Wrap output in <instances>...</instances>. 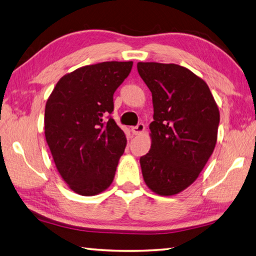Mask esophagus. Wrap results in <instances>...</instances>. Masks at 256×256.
<instances>
[{
	"label": "esophagus",
	"mask_w": 256,
	"mask_h": 256,
	"mask_svg": "<svg viewBox=\"0 0 256 256\" xmlns=\"http://www.w3.org/2000/svg\"><path fill=\"white\" fill-rule=\"evenodd\" d=\"M144 130H145V124H142V122L132 128V132L134 135H140L142 132H144Z\"/></svg>",
	"instance_id": "34e87169"
}]
</instances>
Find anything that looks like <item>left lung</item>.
Wrapping results in <instances>:
<instances>
[{"label":"left lung","mask_w":256,"mask_h":256,"mask_svg":"<svg viewBox=\"0 0 256 256\" xmlns=\"http://www.w3.org/2000/svg\"><path fill=\"white\" fill-rule=\"evenodd\" d=\"M153 98L152 146L140 158L144 181L160 196L194 183L217 142L219 110L207 83L176 64L138 62Z\"/></svg>","instance_id":"8db88e82"}]
</instances>
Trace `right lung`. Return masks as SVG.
I'll return each mask as SVG.
<instances>
[{"label":"right lung","instance_id":"add662e5","mask_svg":"<svg viewBox=\"0 0 256 256\" xmlns=\"http://www.w3.org/2000/svg\"><path fill=\"white\" fill-rule=\"evenodd\" d=\"M132 62H103L66 74L44 109V136L60 176L80 196H96L114 181L127 140L112 119L114 94Z\"/></svg>","mask_w":256,"mask_h":256}]
</instances>
